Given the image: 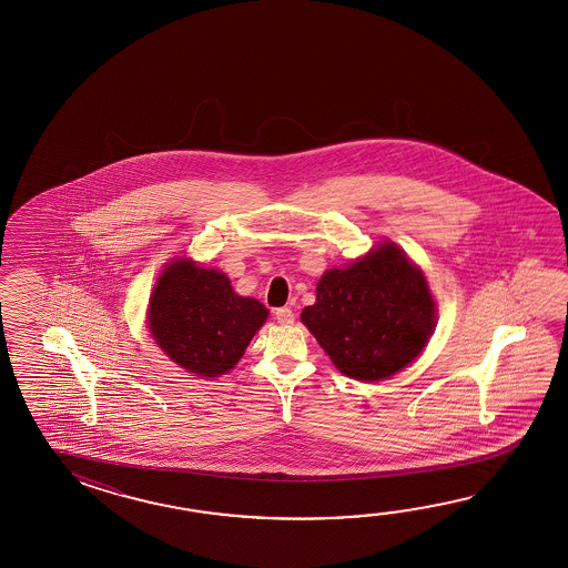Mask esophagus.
<instances>
[{
	"instance_id": "obj_1",
	"label": "esophagus",
	"mask_w": 568,
	"mask_h": 568,
	"mask_svg": "<svg viewBox=\"0 0 568 568\" xmlns=\"http://www.w3.org/2000/svg\"><path fill=\"white\" fill-rule=\"evenodd\" d=\"M274 316H276V321H278L280 325H292V323H294V313L290 311L288 306L276 308Z\"/></svg>"
}]
</instances>
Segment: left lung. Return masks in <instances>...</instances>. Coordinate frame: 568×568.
Segmentation results:
<instances>
[{"mask_svg":"<svg viewBox=\"0 0 568 568\" xmlns=\"http://www.w3.org/2000/svg\"><path fill=\"white\" fill-rule=\"evenodd\" d=\"M301 321L341 374L377 382L423 353L435 331L436 302L423 270L386 242L349 266L326 270Z\"/></svg>","mask_w":568,"mask_h":568,"instance_id":"1","label":"left lung"}]
</instances>
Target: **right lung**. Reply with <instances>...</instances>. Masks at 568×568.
I'll use <instances>...</instances> for the list:
<instances>
[{
	"label": "right lung",
	"mask_w": 568,
	"mask_h": 568,
	"mask_svg": "<svg viewBox=\"0 0 568 568\" xmlns=\"http://www.w3.org/2000/svg\"><path fill=\"white\" fill-rule=\"evenodd\" d=\"M267 314L262 302L235 294L223 272L181 257L158 278L148 328L172 362L206 379L237 365Z\"/></svg>",
	"instance_id": "obj_1"
}]
</instances>
